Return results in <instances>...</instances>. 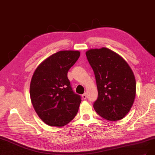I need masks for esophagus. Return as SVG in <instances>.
I'll list each match as a JSON object with an SVG mask.
<instances>
[{
	"mask_svg": "<svg viewBox=\"0 0 155 155\" xmlns=\"http://www.w3.org/2000/svg\"><path fill=\"white\" fill-rule=\"evenodd\" d=\"M82 96V98H83L84 100H86V98H87V95H86V93H84V94H83Z\"/></svg>",
	"mask_w": 155,
	"mask_h": 155,
	"instance_id": "obj_1",
	"label": "esophagus"
}]
</instances>
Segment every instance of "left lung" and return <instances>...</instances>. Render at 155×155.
<instances>
[{"mask_svg":"<svg viewBox=\"0 0 155 155\" xmlns=\"http://www.w3.org/2000/svg\"><path fill=\"white\" fill-rule=\"evenodd\" d=\"M85 54L98 92L93 105L95 111L108 121L122 119L135 98L136 81L131 68L121 56L107 48L90 49Z\"/></svg>","mask_w":155,"mask_h":155,"instance_id":"1","label":"left lung"}]
</instances>
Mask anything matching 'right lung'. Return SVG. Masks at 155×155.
I'll return each instance as SVG.
<instances>
[{
  "label": "right lung",
  "instance_id": "1",
  "mask_svg": "<svg viewBox=\"0 0 155 155\" xmlns=\"http://www.w3.org/2000/svg\"><path fill=\"white\" fill-rule=\"evenodd\" d=\"M79 51H59L44 60L34 71L30 96L38 116L47 125L63 127L75 117L81 97L74 93L68 71L79 58Z\"/></svg>",
  "mask_w": 155,
  "mask_h": 155
}]
</instances>
